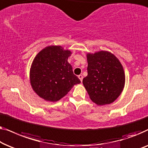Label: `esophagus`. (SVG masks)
Here are the masks:
<instances>
[{
    "mask_svg": "<svg viewBox=\"0 0 148 148\" xmlns=\"http://www.w3.org/2000/svg\"><path fill=\"white\" fill-rule=\"evenodd\" d=\"M78 78L80 79V80L81 81V82H82V79H83V76H82V75H81V74H80V75H78Z\"/></svg>",
    "mask_w": 148,
    "mask_h": 148,
    "instance_id": "esophagus-1",
    "label": "esophagus"
}]
</instances>
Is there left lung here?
<instances>
[{
    "mask_svg": "<svg viewBox=\"0 0 148 148\" xmlns=\"http://www.w3.org/2000/svg\"><path fill=\"white\" fill-rule=\"evenodd\" d=\"M88 75L82 83L91 101L98 106L113 103L123 90L125 74L122 64L108 51L86 53Z\"/></svg>",
    "mask_w": 148,
    "mask_h": 148,
    "instance_id": "left-lung-1",
    "label": "left lung"
}]
</instances>
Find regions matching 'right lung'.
Here are the masks:
<instances>
[{"mask_svg":"<svg viewBox=\"0 0 148 148\" xmlns=\"http://www.w3.org/2000/svg\"><path fill=\"white\" fill-rule=\"evenodd\" d=\"M72 52L60 45H49L34 58L29 71V81L34 92L46 101L56 102L80 83L68 58Z\"/></svg>","mask_w":148,"mask_h":148,"instance_id":"1","label":"right lung"}]
</instances>
